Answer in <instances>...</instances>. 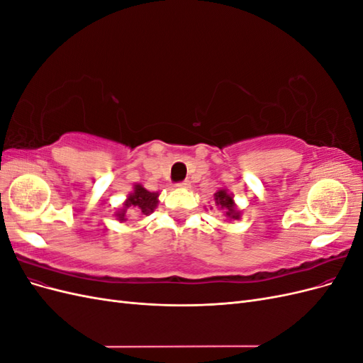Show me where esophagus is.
Here are the masks:
<instances>
[{
  "label": "esophagus",
  "instance_id": "obj_1",
  "mask_svg": "<svg viewBox=\"0 0 363 363\" xmlns=\"http://www.w3.org/2000/svg\"><path fill=\"white\" fill-rule=\"evenodd\" d=\"M175 186H177V188H183V189H188V188H189V186H191V182H189V180H184V182H180V183H177V184H175Z\"/></svg>",
  "mask_w": 363,
  "mask_h": 363
}]
</instances>
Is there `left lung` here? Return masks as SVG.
Here are the masks:
<instances>
[{
	"label": "left lung",
	"instance_id": "1",
	"mask_svg": "<svg viewBox=\"0 0 363 363\" xmlns=\"http://www.w3.org/2000/svg\"><path fill=\"white\" fill-rule=\"evenodd\" d=\"M213 196H215V204L218 206L219 211H223V213L228 219H239L240 218V212L236 208L233 196L230 195L225 189H219Z\"/></svg>",
	"mask_w": 363,
	"mask_h": 363
}]
</instances>
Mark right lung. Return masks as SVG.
<instances>
[{
  "mask_svg": "<svg viewBox=\"0 0 363 363\" xmlns=\"http://www.w3.org/2000/svg\"><path fill=\"white\" fill-rule=\"evenodd\" d=\"M159 203V192H150L142 184H135L133 192L128 195L124 206L116 212V218L121 223L127 221V212L138 215H150Z\"/></svg>",
  "mask_w": 363,
  "mask_h": 363,
  "instance_id": "obj_1",
  "label": "right lung"
}]
</instances>
